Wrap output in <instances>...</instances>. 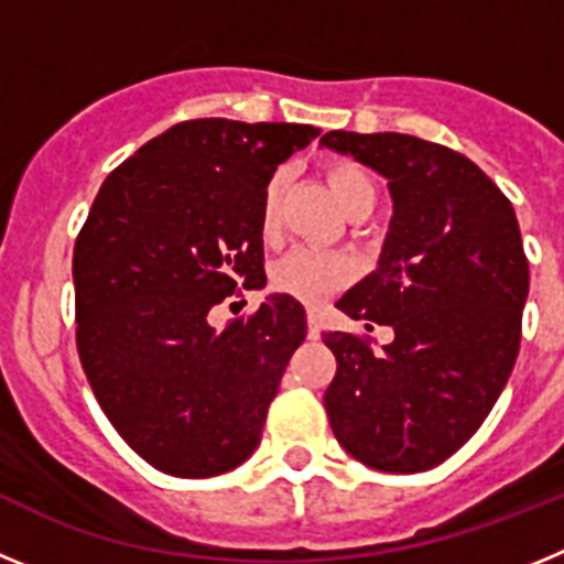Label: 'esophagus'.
Listing matches in <instances>:
<instances>
[{"label": "esophagus", "mask_w": 564, "mask_h": 564, "mask_svg": "<svg viewBox=\"0 0 564 564\" xmlns=\"http://www.w3.org/2000/svg\"><path fill=\"white\" fill-rule=\"evenodd\" d=\"M322 333V322H318V313L316 311H307V336L316 338Z\"/></svg>", "instance_id": "obj_1"}]
</instances>
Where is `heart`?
Returning <instances> with one entry per match:
<instances>
[{
    "mask_svg": "<svg viewBox=\"0 0 564 564\" xmlns=\"http://www.w3.org/2000/svg\"><path fill=\"white\" fill-rule=\"evenodd\" d=\"M327 186L333 197L347 214L358 208L376 206V181L364 166L352 161H338L327 166ZM279 197H282V177L273 174L262 192V206H259V228L262 234H273L279 214ZM352 265L341 253L316 251V248H296L285 259L273 265V288L279 293L299 299V302H318L330 296L338 288L350 282Z\"/></svg>",
    "mask_w": 564,
    "mask_h": 564,
    "instance_id": "heart-1",
    "label": "heart"
}]
</instances>
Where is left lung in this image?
I'll use <instances>...</instances> for the list:
<instances>
[{
	"label": "left lung",
	"instance_id": "8db88e82",
	"mask_svg": "<svg viewBox=\"0 0 564 564\" xmlns=\"http://www.w3.org/2000/svg\"><path fill=\"white\" fill-rule=\"evenodd\" d=\"M390 181L378 268L336 302L364 333H322L336 356L325 392L333 435L364 466L412 475L455 455L514 370L528 257L511 200L466 154L412 134L327 132Z\"/></svg>",
	"mask_w": 564,
	"mask_h": 564
}]
</instances>
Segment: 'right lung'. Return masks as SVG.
Segmentation results:
<instances>
[{"instance_id":"add662e5","label":"right lung","mask_w":564,"mask_h":564,"mask_svg":"<svg viewBox=\"0 0 564 564\" xmlns=\"http://www.w3.org/2000/svg\"><path fill=\"white\" fill-rule=\"evenodd\" d=\"M318 129L197 118L109 172L76 237V344L118 435L172 477H214L259 446L305 307L279 293L214 330L208 311L265 285L259 206Z\"/></svg>"}]
</instances>
